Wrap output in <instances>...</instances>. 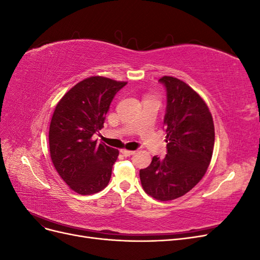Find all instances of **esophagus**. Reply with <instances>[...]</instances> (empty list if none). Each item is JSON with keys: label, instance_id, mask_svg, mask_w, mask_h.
<instances>
[{"label": "esophagus", "instance_id": "obj_1", "mask_svg": "<svg viewBox=\"0 0 260 260\" xmlns=\"http://www.w3.org/2000/svg\"><path fill=\"white\" fill-rule=\"evenodd\" d=\"M121 154H122L123 156H125V157H128V156L135 155L136 152H135V151H128V149H121Z\"/></svg>", "mask_w": 260, "mask_h": 260}]
</instances>
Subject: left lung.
<instances>
[{
    "instance_id": "left-lung-1",
    "label": "left lung",
    "mask_w": 260,
    "mask_h": 260,
    "mask_svg": "<svg viewBox=\"0 0 260 260\" xmlns=\"http://www.w3.org/2000/svg\"><path fill=\"white\" fill-rule=\"evenodd\" d=\"M167 106L164 130L167 135L165 158L154 156L140 170L144 191L159 201L176 200L198 184L206 174L215 144L212 117L203 99L177 78L165 76Z\"/></svg>"
}]
</instances>
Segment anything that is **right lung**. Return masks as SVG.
Returning <instances> with one entry per match:
<instances>
[{"label":"right lung","mask_w":260,"mask_h":260,"mask_svg":"<svg viewBox=\"0 0 260 260\" xmlns=\"http://www.w3.org/2000/svg\"><path fill=\"white\" fill-rule=\"evenodd\" d=\"M127 82L90 77L70 89L55 108L49 131L51 158L69 187L81 195L103 190L112 177L118 149L92 139L104 127L117 92Z\"/></svg>","instance_id":"1"}]
</instances>
